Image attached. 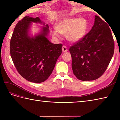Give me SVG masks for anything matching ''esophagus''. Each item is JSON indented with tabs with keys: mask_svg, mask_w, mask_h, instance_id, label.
I'll list each match as a JSON object with an SVG mask.
<instances>
[{
	"mask_svg": "<svg viewBox=\"0 0 120 120\" xmlns=\"http://www.w3.org/2000/svg\"><path fill=\"white\" fill-rule=\"evenodd\" d=\"M62 50L63 52H68V48L67 47L65 46H63L62 48Z\"/></svg>",
	"mask_w": 120,
	"mask_h": 120,
	"instance_id": "1",
	"label": "esophagus"
}]
</instances>
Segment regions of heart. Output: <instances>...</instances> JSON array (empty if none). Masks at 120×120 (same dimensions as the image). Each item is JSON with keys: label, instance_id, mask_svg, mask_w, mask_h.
<instances>
[{"label": "heart", "instance_id": "obj_1", "mask_svg": "<svg viewBox=\"0 0 120 120\" xmlns=\"http://www.w3.org/2000/svg\"><path fill=\"white\" fill-rule=\"evenodd\" d=\"M88 29V22L85 18H67L56 24V29L52 30V34L56 39H60V34H65L68 41L76 43L83 39Z\"/></svg>", "mask_w": 120, "mask_h": 120}]
</instances>
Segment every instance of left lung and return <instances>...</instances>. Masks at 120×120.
Here are the masks:
<instances>
[{"label":"left lung","mask_w":120,"mask_h":120,"mask_svg":"<svg viewBox=\"0 0 120 120\" xmlns=\"http://www.w3.org/2000/svg\"><path fill=\"white\" fill-rule=\"evenodd\" d=\"M114 49L110 28L95 15L94 24L90 32L70 48L74 74L82 81L94 80L100 77L113 57Z\"/></svg>","instance_id":"1"}]
</instances>
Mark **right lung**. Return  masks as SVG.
I'll return each instance as SVG.
<instances>
[{
    "label": "right lung",
    "mask_w": 120,
    "mask_h": 120,
    "mask_svg": "<svg viewBox=\"0 0 120 120\" xmlns=\"http://www.w3.org/2000/svg\"><path fill=\"white\" fill-rule=\"evenodd\" d=\"M32 22L43 25L34 36L30 31ZM49 34L48 25L38 17L25 16L14 29L10 44L11 57L18 72L30 82L46 80L61 55L62 44L51 43L47 38Z\"/></svg>",
    "instance_id": "right-lung-1"
}]
</instances>
